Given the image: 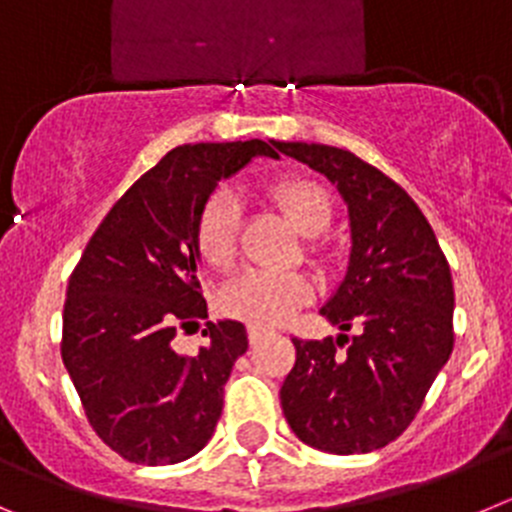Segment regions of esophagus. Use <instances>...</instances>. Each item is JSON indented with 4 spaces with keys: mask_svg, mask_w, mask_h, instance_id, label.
<instances>
[{
    "mask_svg": "<svg viewBox=\"0 0 512 512\" xmlns=\"http://www.w3.org/2000/svg\"><path fill=\"white\" fill-rule=\"evenodd\" d=\"M267 334H270V331L262 329V326H250V331H247V336H250V344L262 342V339H265Z\"/></svg>",
    "mask_w": 512,
    "mask_h": 512,
    "instance_id": "obj_1",
    "label": "esophagus"
}]
</instances>
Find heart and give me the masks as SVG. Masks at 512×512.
Returning <instances> with one entry per match:
<instances>
[{
	"mask_svg": "<svg viewBox=\"0 0 512 512\" xmlns=\"http://www.w3.org/2000/svg\"><path fill=\"white\" fill-rule=\"evenodd\" d=\"M267 199L280 206L288 222L303 237H316L331 219V199L321 183L311 178H280L265 188ZM237 204L219 191L206 201L196 224V247L206 265L229 267L237 255ZM311 298V285L296 273L250 270L224 288L227 313L255 326H278Z\"/></svg>",
	"mask_w": 512,
	"mask_h": 512,
	"instance_id": "heart-1",
	"label": "heart"
}]
</instances>
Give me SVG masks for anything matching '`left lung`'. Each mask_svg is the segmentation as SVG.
<instances>
[{"mask_svg":"<svg viewBox=\"0 0 512 512\" xmlns=\"http://www.w3.org/2000/svg\"><path fill=\"white\" fill-rule=\"evenodd\" d=\"M336 186L349 216L344 278L319 313L336 339H296L280 388L290 431L329 454H367L411 426L454 347V283L416 201L349 150L278 142ZM354 325L350 343L343 334ZM348 341L344 353L338 349Z\"/></svg>","mask_w":512,"mask_h":512,"instance_id":"8db88e82","label":"left lung"}]
</instances>
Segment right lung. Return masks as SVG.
Wrapping results in <instances>:
<instances>
[{"label": "right lung", "mask_w": 512, "mask_h": 512, "mask_svg": "<svg viewBox=\"0 0 512 512\" xmlns=\"http://www.w3.org/2000/svg\"><path fill=\"white\" fill-rule=\"evenodd\" d=\"M275 150V140L170 150L112 206L68 280L63 365L99 439L127 462H186L214 436L247 329L206 321L196 357L173 349L178 329L209 316L196 224L222 178Z\"/></svg>", "instance_id": "obj_1"}]
</instances>
